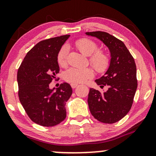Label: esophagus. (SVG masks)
Segmentation results:
<instances>
[{
    "instance_id": "esophagus-1",
    "label": "esophagus",
    "mask_w": 156,
    "mask_h": 156,
    "mask_svg": "<svg viewBox=\"0 0 156 156\" xmlns=\"http://www.w3.org/2000/svg\"><path fill=\"white\" fill-rule=\"evenodd\" d=\"M78 83H71V87H72V88L73 89L76 88V87H78Z\"/></svg>"
}]
</instances>
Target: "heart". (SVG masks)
I'll use <instances>...</instances> for the list:
<instances>
[{"label": "heart", "mask_w": 156, "mask_h": 156, "mask_svg": "<svg viewBox=\"0 0 156 156\" xmlns=\"http://www.w3.org/2000/svg\"><path fill=\"white\" fill-rule=\"evenodd\" d=\"M76 46L83 54L90 56L89 62L98 72H103L108 67L109 58L103 51H97L98 45L89 39H80L76 42ZM69 48L64 45L58 53V64L62 67L67 64V58ZM94 76V71L89 67H71L64 74V79L73 83H79L86 81Z\"/></svg>", "instance_id": "1"}]
</instances>
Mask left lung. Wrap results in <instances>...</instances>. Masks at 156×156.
Listing matches in <instances>:
<instances>
[{
    "label": "left lung",
    "instance_id": "1",
    "mask_svg": "<svg viewBox=\"0 0 156 156\" xmlns=\"http://www.w3.org/2000/svg\"><path fill=\"white\" fill-rule=\"evenodd\" d=\"M108 48L110 62L106 72L94 81L104 92L91 88L88 104L92 115L103 123L117 122L129 112L137 89L136 67L128 48L121 40L103 31L86 32Z\"/></svg>",
    "mask_w": 156,
    "mask_h": 156
}]
</instances>
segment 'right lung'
<instances>
[{"label": "right lung", "mask_w": 156, "mask_h": 156, "mask_svg": "<svg viewBox=\"0 0 156 156\" xmlns=\"http://www.w3.org/2000/svg\"><path fill=\"white\" fill-rule=\"evenodd\" d=\"M69 36L39 42L27 53L17 72L20 101L30 119L42 126L59 124L67 115L72 87L63 83L55 89L49 84L59 73L58 53Z\"/></svg>", "instance_id": "add662e5"}]
</instances>
